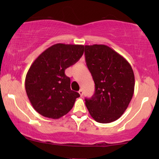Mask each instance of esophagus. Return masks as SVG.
I'll return each mask as SVG.
<instances>
[{"instance_id":"34e87169","label":"esophagus","mask_w":159,"mask_h":159,"mask_svg":"<svg viewBox=\"0 0 159 159\" xmlns=\"http://www.w3.org/2000/svg\"><path fill=\"white\" fill-rule=\"evenodd\" d=\"M78 93H79V94L80 95V96H82V95H83V91H82V89H80V90H79V92H78Z\"/></svg>"}]
</instances>
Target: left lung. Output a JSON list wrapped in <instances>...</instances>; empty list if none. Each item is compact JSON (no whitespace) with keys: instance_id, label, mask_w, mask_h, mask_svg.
Returning <instances> with one entry per match:
<instances>
[{"instance_id":"8db88e82","label":"left lung","mask_w":159,"mask_h":159,"mask_svg":"<svg viewBox=\"0 0 159 159\" xmlns=\"http://www.w3.org/2000/svg\"><path fill=\"white\" fill-rule=\"evenodd\" d=\"M87 66L95 82V93L85 98L90 116L99 123L120 118L132 98L134 75L123 56L105 45L84 46Z\"/></svg>"}]
</instances>
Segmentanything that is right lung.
<instances>
[{
    "mask_svg": "<svg viewBox=\"0 0 159 159\" xmlns=\"http://www.w3.org/2000/svg\"><path fill=\"white\" fill-rule=\"evenodd\" d=\"M84 45L57 43L34 60L25 78V90L34 110L45 117L57 119L72 108L80 95L71 90L65 69L77 62Z\"/></svg>",
    "mask_w": 159,
    "mask_h": 159,
    "instance_id": "1",
    "label": "right lung"
}]
</instances>
